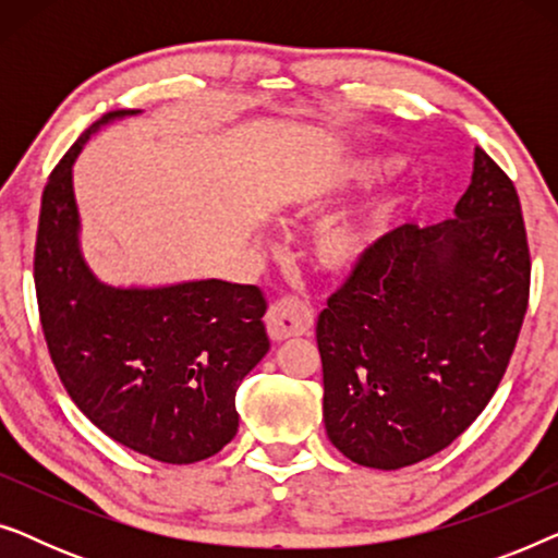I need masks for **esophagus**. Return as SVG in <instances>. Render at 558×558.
<instances>
[{
	"label": "esophagus",
	"mask_w": 558,
	"mask_h": 558,
	"mask_svg": "<svg viewBox=\"0 0 558 558\" xmlns=\"http://www.w3.org/2000/svg\"><path fill=\"white\" fill-rule=\"evenodd\" d=\"M315 325V312L307 302L300 296L287 294L277 300L266 312V330H269L271 340H287L296 338V335H307Z\"/></svg>",
	"instance_id": "obj_1"
}]
</instances>
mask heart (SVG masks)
Instances as JSON below:
<instances>
[{"label": "heart", "instance_id": "b5f03b06", "mask_svg": "<svg viewBox=\"0 0 558 558\" xmlns=\"http://www.w3.org/2000/svg\"><path fill=\"white\" fill-rule=\"evenodd\" d=\"M317 193H302L296 197V205L304 208V205L315 203ZM388 218L386 205H378V208H371L361 213V216L353 218H340L330 220L319 228L315 235V258L317 264L327 271H340L353 266L357 258H361L373 241L378 239V233L384 231V223Z\"/></svg>", "mask_w": 558, "mask_h": 558}]
</instances>
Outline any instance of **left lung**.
I'll list each match as a JSON object with an SVG mask.
<instances>
[{
    "label": "left lung",
    "mask_w": 558,
    "mask_h": 558,
    "mask_svg": "<svg viewBox=\"0 0 558 558\" xmlns=\"http://www.w3.org/2000/svg\"><path fill=\"white\" fill-rule=\"evenodd\" d=\"M454 213L378 239L319 312L325 429L363 468L399 470L452 445L515 350L531 251L513 180L480 147Z\"/></svg>",
    "instance_id": "left-lung-1"
}]
</instances>
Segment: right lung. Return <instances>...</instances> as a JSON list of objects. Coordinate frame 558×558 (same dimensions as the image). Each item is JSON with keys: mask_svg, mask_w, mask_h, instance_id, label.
Returning <instances> with one entry per match:
<instances>
[{"mask_svg": "<svg viewBox=\"0 0 558 558\" xmlns=\"http://www.w3.org/2000/svg\"><path fill=\"white\" fill-rule=\"evenodd\" d=\"M88 126L50 172L35 241V292L52 365L104 434L170 464L218 454L239 432L235 391L269 350L264 292L223 279L113 289L78 248L73 162Z\"/></svg>", "mask_w": 558, "mask_h": 558, "instance_id": "add662e5", "label": "right lung"}]
</instances>
